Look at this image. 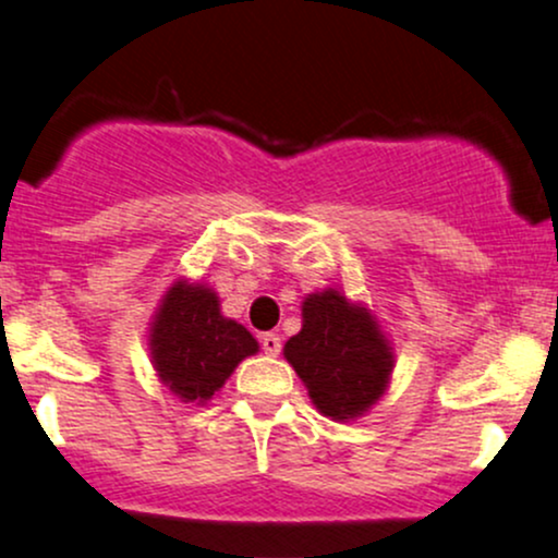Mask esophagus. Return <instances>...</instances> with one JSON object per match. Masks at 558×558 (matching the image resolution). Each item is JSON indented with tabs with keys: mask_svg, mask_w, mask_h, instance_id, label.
I'll use <instances>...</instances> for the list:
<instances>
[{
	"mask_svg": "<svg viewBox=\"0 0 558 558\" xmlns=\"http://www.w3.org/2000/svg\"><path fill=\"white\" fill-rule=\"evenodd\" d=\"M262 349H265V354L270 356H278L280 349H283V343H280V338L275 336V332H262Z\"/></svg>",
	"mask_w": 558,
	"mask_h": 558,
	"instance_id": "1",
	"label": "esophagus"
}]
</instances>
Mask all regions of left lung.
<instances>
[{
    "mask_svg": "<svg viewBox=\"0 0 558 558\" xmlns=\"http://www.w3.org/2000/svg\"><path fill=\"white\" fill-rule=\"evenodd\" d=\"M310 399L325 417L349 422L380 401L393 373V349L367 306L336 288L310 293L301 330L283 345Z\"/></svg>",
    "mask_w": 558,
    "mask_h": 558,
    "instance_id": "1",
    "label": "left lung"
}]
</instances>
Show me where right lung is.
Segmentation results:
<instances>
[{"mask_svg": "<svg viewBox=\"0 0 558 558\" xmlns=\"http://www.w3.org/2000/svg\"><path fill=\"white\" fill-rule=\"evenodd\" d=\"M159 380L183 403H207L259 343L241 323L222 317L209 286L178 280L168 288L149 328Z\"/></svg>", "mask_w": 558, "mask_h": 558, "instance_id": "1", "label": "right lung"}]
</instances>
